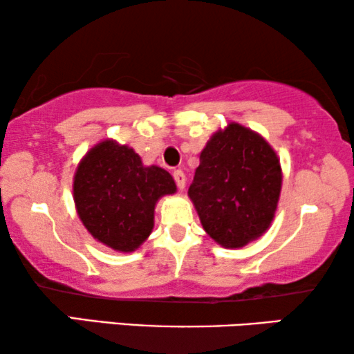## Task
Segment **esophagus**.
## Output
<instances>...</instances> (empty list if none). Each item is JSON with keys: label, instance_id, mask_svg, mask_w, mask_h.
<instances>
[{"label": "esophagus", "instance_id": "1", "mask_svg": "<svg viewBox=\"0 0 354 354\" xmlns=\"http://www.w3.org/2000/svg\"><path fill=\"white\" fill-rule=\"evenodd\" d=\"M174 180H176V183H177V187L180 188V190H183V188H185V182H187V178H185V174H183L182 171H174Z\"/></svg>", "mask_w": 354, "mask_h": 354}]
</instances>
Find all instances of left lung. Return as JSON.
I'll return each mask as SVG.
<instances>
[{
  "label": "left lung",
  "instance_id": "8db88e82",
  "mask_svg": "<svg viewBox=\"0 0 354 354\" xmlns=\"http://www.w3.org/2000/svg\"><path fill=\"white\" fill-rule=\"evenodd\" d=\"M280 187L282 171L270 145L232 122L201 151L188 196L211 239L225 248H241L269 229Z\"/></svg>",
  "mask_w": 354,
  "mask_h": 354
}]
</instances>
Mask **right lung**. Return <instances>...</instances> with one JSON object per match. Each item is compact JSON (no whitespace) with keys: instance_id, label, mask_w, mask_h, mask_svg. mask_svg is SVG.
Segmentation results:
<instances>
[{"instance_id":"1","label":"right lung","mask_w":354,"mask_h":354,"mask_svg":"<svg viewBox=\"0 0 354 354\" xmlns=\"http://www.w3.org/2000/svg\"><path fill=\"white\" fill-rule=\"evenodd\" d=\"M171 174L145 167L132 148L104 140L77 167L74 201L86 230L101 243L122 253L135 251L151 234L154 206L176 193Z\"/></svg>"}]
</instances>
